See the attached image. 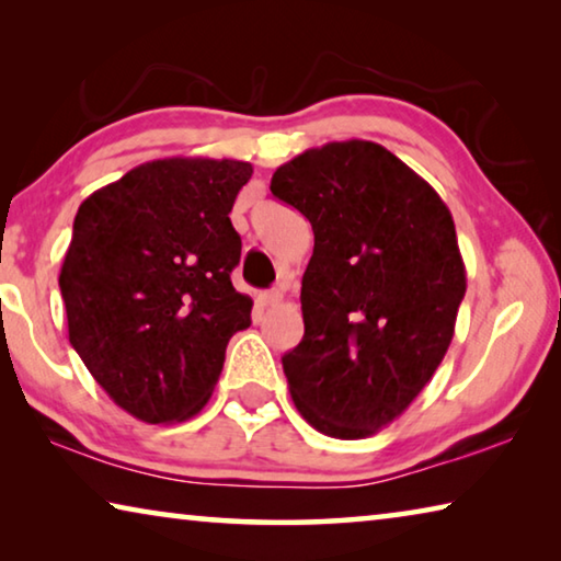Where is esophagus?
I'll return each mask as SVG.
<instances>
[{"label":"esophagus","mask_w":561,"mask_h":561,"mask_svg":"<svg viewBox=\"0 0 561 561\" xmlns=\"http://www.w3.org/2000/svg\"><path fill=\"white\" fill-rule=\"evenodd\" d=\"M257 301H260V307H277V304L282 301V294L277 289L262 291L260 297H257Z\"/></svg>","instance_id":"1"}]
</instances>
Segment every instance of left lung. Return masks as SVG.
<instances>
[{
  "mask_svg": "<svg viewBox=\"0 0 561 561\" xmlns=\"http://www.w3.org/2000/svg\"><path fill=\"white\" fill-rule=\"evenodd\" d=\"M272 195L307 217L304 339L282 356L291 401L329 438L393 423L448 351L465 264L448 205L371 140L309 148L272 175Z\"/></svg>",
  "mask_w": 561,
  "mask_h": 561,
  "instance_id": "obj_1",
  "label": "left lung"
}]
</instances>
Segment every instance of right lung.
<instances>
[{"mask_svg":"<svg viewBox=\"0 0 561 561\" xmlns=\"http://www.w3.org/2000/svg\"><path fill=\"white\" fill-rule=\"evenodd\" d=\"M252 165L163 158L81 203L59 274L69 341L111 401L144 423H180L210 401L225 348L250 327L232 287L230 222Z\"/></svg>","mask_w":561,"mask_h":561,"instance_id":"1","label":"right lung"}]
</instances>
